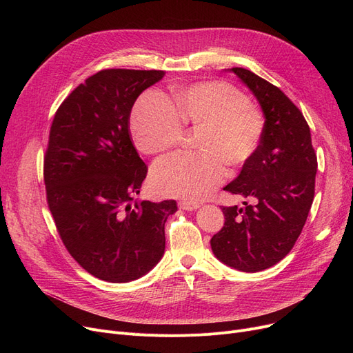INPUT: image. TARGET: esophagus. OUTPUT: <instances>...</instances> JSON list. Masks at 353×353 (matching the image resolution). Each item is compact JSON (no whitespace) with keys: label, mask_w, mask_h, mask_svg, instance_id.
I'll list each match as a JSON object with an SVG mask.
<instances>
[{"label":"esophagus","mask_w":353,"mask_h":353,"mask_svg":"<svg viewBox=\"0 0 353 353\" xmlns=\"http://www.w3.org/2000/svg\"><path fill=\"white\" fill-rule=\"evenodd\" d=\"M179 206H180V209H183V210H188V212H192V210H196V209H199V208H200L199 203H194V201H186V200L180 201V203H179Z\"/></svg>","instance_id":"esophagus-1"}]
</instances>
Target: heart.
<instances>
[{"instance_id":"b5f03b06","label":"heart","mask_w":353,"mask_h":353,"mask_svg":"<svg viewBox=\"0 0 353 353\" xmlns=\"http://www.w3.org/2000/svg\"><path fill=\"white\" fill-rule=\"evenodd\" d=\"M173 96L176 110L160 92H144L133 110L132 133L140 152L159 154L181 140V122L201 128L200 154L177 153L159 160L152 170V183L160 194L199 201L223 181L221 161L240 167L256 154L265 133V117L242 91L228 83L176 87Z\"/></svg>"}]
</instances>
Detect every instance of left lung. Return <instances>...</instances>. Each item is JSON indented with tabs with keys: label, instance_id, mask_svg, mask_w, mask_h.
<instances>
[{
	"label": "left lung",
	"instance_id": "8db88e82",
	"mask_svg": "<svg viewBox=\"0 0 353 353\" xmlns=\"http://www.w3.org/2000/svg\"><path fill=\"white\" fill-rule=\"evenodd\" d=\"M261 104L265 133L256 154L225 190L254 205L223 208L225 226L210 246L225 265L261 272L282 259L298 240L314 196L318 170L310 128L285 92L246 68H229Z\"/></svg>",
	"mask_w": 353,
	"mask_h": 353
}]
</instances>
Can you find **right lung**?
Wrapping results in <instances>:
<instances>
[{"label": "right lung", "mask_w": 353, "mask_h": 353, "mask_svg": "<svg viewBox=\"0 0 353 353\" xmlns=\"http://www.w3.org/2000/svg\"><path fill=\"white\" fill-rule=\"evenodd\" d=\"M157 70L110 68L80 84L54 116L44 157L47 201L64 246L90 274L125 283L164 254L174 200H134L147 174L130 139V113Z\"/></svg>", "instance_id": "1"}]
</instances>
